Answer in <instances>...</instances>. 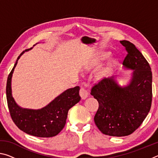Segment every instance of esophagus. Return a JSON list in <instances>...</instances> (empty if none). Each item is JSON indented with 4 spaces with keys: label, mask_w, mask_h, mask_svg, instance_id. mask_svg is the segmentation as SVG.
<instances>
[{
    "label": "esophagus",
    "mask_w": 158,
    "mask_h": 158,
    "mask_svg": "<svg viewBox=\"0 0 158 158\" xmlns=\"http://www.w3.org/2000/svg\"><path fill=\"white\" fill-rule=\"evenodd\" d=\"M79 95L81 96V99L84 100V99H85L89 96V92L85 89H84V88H81V89L79 90Z\"/></svg>",
    "instance_id": "1"
}]
</instances>
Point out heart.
I'll use <instances>...</instances> for the list:
<instances>
[{
  "label": "heart",
  "mask_w": 158,
  "mask_h": 158,
  "mask_svg": "<svg viewBox=\"0 0 158 158\" xmlns=\"http://www.w3.org/2000/svg\"><path fill=\"white\" fill-rule=\"evenodd\" d=\"M109 56H110V53H103V54L100 56V58L98 59L97 65H100L102 61L107 59V58L109 57ZM116 65H117V61L116 60H111L109 61V62L107 63V65H106L105 68H103L100 71H99L98 73L96 74L95 79L101 80L103 78H105L108 74L111 73V71L116 66Z\"/></svg>",
  "instance_id": "1"
}]
</instances>
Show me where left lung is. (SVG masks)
<instances>
[{
    "label": "left lung",
    "mask_w": 158,
    "mask_h": 158,
    "mask_svg": "<svg viewBox=\"0 0 158 158\" xmlns=\"http://www.w3.org/2000/svg\"><path fill=\"white\" fill-rule=\"evenodd\" d=\"M120 42L127 52L123 63L132 69L129 84H118L114 77L103 79L93 86L92 95L99 103L95 115L96 126L104 135L124 137L135 132L142 123L151 109L152 72L135 44L127 40Z\"/></svg>",
    "instance_id": "obj_1"
}]
</instances>
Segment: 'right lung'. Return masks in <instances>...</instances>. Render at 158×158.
<instances>
[{
	"instance_id": "add662e5",
	"label": "right lung",
	"mask_w": 158,
	"mask_h": 158,
	"mask_svg": "<svg viewBox=\"0 0 158 158\" xmlns=\"http://www.w3.org/2000/svg\"><path fill=\"white\" fill-rule=\"evenodd\" d=\"M24 52L19 56L7 77L6 95L10 116L15 125L28 135L38 137H54L65 127L69 109L81 100L79 93L80 88L75 86L66 90L40 109L20 107L12 97L11 81L17 61Z\"/></svg>"
}]
</instances>
